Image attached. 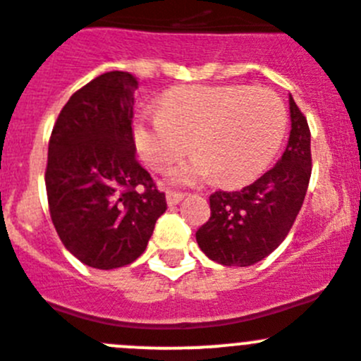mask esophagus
I'll return each instance as SVG.
<instances>
[{
	"mask_svg": "<svg viewBox=\"0 0 361 361\" xmlns=\"http://www.w3.org/2000/svg\"><path fill=\"white\" fill-rule=\"evenodd\" d=\"M185 195L181 192H173V190H167V204L169 206H176L178 202L183 199Z\"/></svg>",
	"mask_w": 361,
	"mask_h": 361,
	"instance_id": "1",
	"label": "esophagus"
}]
</instances>
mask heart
I'll return each instance as SVG.
<instances>
[{
	"instance_id": "heart-1",
	"label": "heart",
	"mask_w": 361,
	"mask_h": 361,
	"mask_svg": "<svg viewBox=\"0 0 361 361\" xmlns=\"http://www.w3.org/2000/svg\"><path fill=\"white\" fill-rule=\"evenodd\" d=\"M288 128L284 102L268 87L181 86L160 111H141L132 125L135 148L153 171H166L190 148L195 157L173 173L176 183L215 178L240 185L268 167Z\"/></svg>"
}]
</instances>
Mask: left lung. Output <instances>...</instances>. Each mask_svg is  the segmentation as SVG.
<instances>
[{"label": "left lung", "instance_id": "left-lung-1", "mask_svg": "<svg viewBox=\"0 0 361 361\" xmlns=\"http://www.w3.org/2000/svg\"><path fill=\"white\" fill-rule=\"evenodd\" d=\"M291 135L282 159L241 190L209 195L208 222L195 233L201 250L224 266H250L269 255L291 231L312 173L310 128L289 97Z\"/></svg>", "mask_w": 361, "mask_h": 361}]
</instances>
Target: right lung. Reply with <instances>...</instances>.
I'll return each mask as SVG.
<instances>
[{
  "mask_svg": "<svg viewBox=\"0 0 361 361\" xmlns=\"http://www.w3.org/2000/svg\"><path fill=\"white\" fill-rule=\"evenodd\" d=\"M137 77L106 72L63 106L49 139L45 188L59 240L80 262L113 269L146 250L166 194L135 159Z\"/></svg>",
  "mask_w": 361,
  "mask_h": 361,
  "instance_id": "obj_1",
  "label": "right lung"
}]
</instances>
